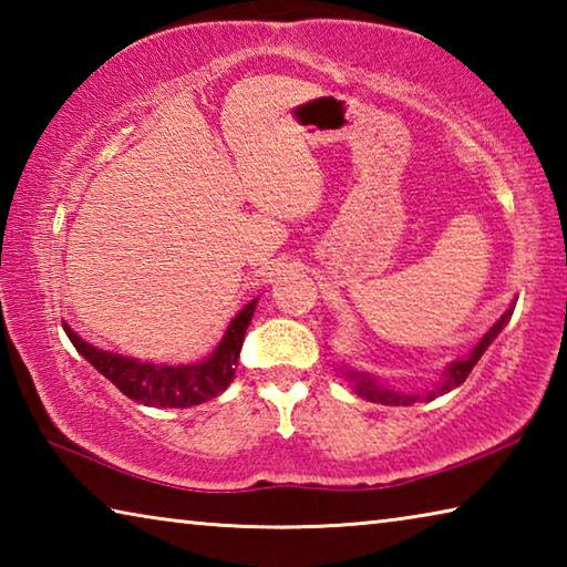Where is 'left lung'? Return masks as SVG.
Wrapping results in <instances>:
<instances>
[{"mask_svg": "<svg viewBox=\"0 0 567 567\" xmlns=\"http://www.w3.org/2000/svg\"><path fill=\"white\" fill-rule=\"evenodd\" d=\"M515 307H511V310H505V315L501 320H497L491 330H487L483 334V340H480L473 350H470V354H465L463 360H455L447 364L445 370V378L437 382L435 390H430L425 398H417V395H400V392H392V390H385V388H378L375 380H372L370 375H364V372H348V378L352 380L354 385V392H358L360 398L370 400V402H382V405H412L415 400H435L437 395H445V392L455 390L463 385V382L467 380L470 372H473V368L477 364V360L483 358V352L491 348V342L497 338V332H501L505 328V322L511 320Z\"/></svg>", "mask_w": 567, "mask_h": 567, "instance_id": "1", "label": "left lung"}]
</instances>
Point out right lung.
Segmentation results:
<instances>
[{
  "label": "right lung",
  "instance_id": "right-lung-1",
  "mask_svg": "<svg viewBox=\"0 0 567 567\" xmlns=\"http://www.w3.org/2000/svg\"><path fill=\"white\" fill-rule=\"evenodd\" d=\"M255 305L257 300L245 305L243 310L235 315L225 338L219 340V344L207 360L192 364L140 362L124 358V354L94 348V344L84 342L66 322H62V328L66 332V338L72 340L76 352H80L94 370H100L114 388H120L122 395L152 408H192L199 405V402L217 398L219 392H225L229 382H233L247 324L255 315Z\"/></svg>",
  "mask_w": 567,
  "mask_h": 567
}]
</instances>
